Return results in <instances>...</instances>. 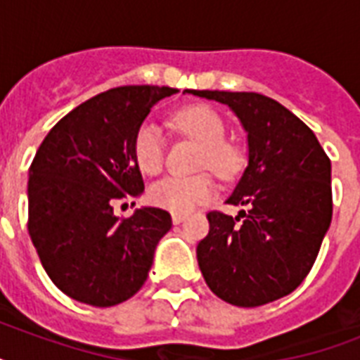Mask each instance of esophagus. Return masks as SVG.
<instances>
[{
  "label": "esophagus",
  "instance_id": "34e87169",
  "mask_svg": "<svg viewBox=\"0 0 360 360\" xmlns=\"http://www.w3.org/2000/svg\"><path fill=\"white\" fill-rule=\"evenodd\" d=\"M183 220H185V214L183 213H172V222L174 224H181Z\"/></svg>",
  "mask_w": 360,
  "mask_h": 360
}]
</instances>
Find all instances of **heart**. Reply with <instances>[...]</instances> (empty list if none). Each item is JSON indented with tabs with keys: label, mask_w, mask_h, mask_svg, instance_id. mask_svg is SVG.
I'll return each instance as SVG.
<instances>
[{
	"label": "heart",
	"mask_w": 360,
	"mask_h": 360,
	"mask_svg": "<svg viewBox=\"0 0 360 360\" xmlns=\"http://www.w3.org/2000/svg\"><path fill=\"white\" fill-rule=\"evenodd\" d=\"M175 127L203 146L200 164L213 169L217 175L228 177L237 168V153L224 141V121L207 106H186L174 117ZM134 160L146 175H155L162 169L164 136L155 123H143L136 130ZM213 183L207 175L196 177H166L149 188V202L166 211L186 213L213 196Z\"/></svg>",
	"instance_id": "heart-1"
}]
</instances>
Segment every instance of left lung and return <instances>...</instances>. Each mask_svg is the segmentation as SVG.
<instances>
[{
	"mask_svg": "<svg viewBox=\"0 0 360 360\" xmlns=\"http://www.w3.org/2000/svg\"><path fill=\"white\" fill-rule=\"evenodd\" d=\"M230 106L246 130L248 164L228 203L207 213L198 265L209 290L236 307H262L307 278L333 219L330 160L295 114L259 93L196 91Z\"/></svg>",
	"mask_w": 360,
	"mask_h": 360,
	"instance_id": "1",
	"label": "left lung"
}]
</instances>
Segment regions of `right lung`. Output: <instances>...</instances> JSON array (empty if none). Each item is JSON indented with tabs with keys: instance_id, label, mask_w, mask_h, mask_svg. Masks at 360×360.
Returning <instances> with one entry per match:
<instances>
[{
	"instance_id": "add662e5",
	"label": "right lung",
	"mask_w": 360,
	"mask_h": 360,
	"mask_svg": "<svg viewBox=\"0 0 360 360\" xmlns=\"http://www.w3.org/2000/svg\"><path fill=\"white\" fill-rule=\"evenodd\" d=\"M174 93L166 86L108 89L58 121L37 149L27 181V231L50 280L75 301L114 307L147 280L172 217L141 207L120 219L114 203L143 192L132 151L136 130Z\"/></svg>"
}]
</instances>
